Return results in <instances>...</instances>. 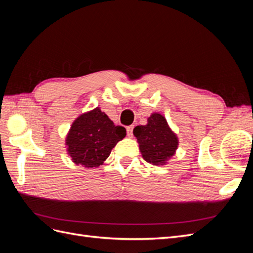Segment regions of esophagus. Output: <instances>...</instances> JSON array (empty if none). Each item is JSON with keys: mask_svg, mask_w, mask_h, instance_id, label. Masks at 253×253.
<instances>
[{"mask_svg": "<svg viewBox=\"0 0 253 253\" xmlns=\"http://www.w3.org/2000/svg\"><path fill=\"white\" fill-rule=\"evenodd\" d=\"M133 128H134V126H126V133H127L128 137H132L133 136Z\"/></svg>", "mask_w": 253, "mask_h": 253, "instance_id": "obj_1", "label": "esophagus"}]
</instances>
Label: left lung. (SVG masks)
Masks as SVG:
<instances>
[{
  "label": "left lung",
  "mask_w": 253,
  "mask_h": 253,
  "mask_svg": "<svg viewBox=\"0 0 253 253\" xmlns=\"http://www.w3.org/2000/svg\"><path fill=\"white\" fill-rule=\"evenodd\" d=\"M133 134L143 159L155 166L165 165L178 147L177 136L171 131L163 115L157 113L151 115L145 126H136Z\"/></svg>",
  "instance_id": "1"
}]
</instances>
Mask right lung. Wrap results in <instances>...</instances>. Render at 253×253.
<instances>
[{
    "instance_id": "obj_1",
    "label": "right lung",
    "mask_w": 253,
    "mask_h": 253,
    "mask_svg": "<svg viewBox=\"0 0 253 253\" xmlns=\"http://www.w3.org/2000/svg\"><path fill=\"white\" fill-rule=\"evenodd\" d=\"M126 135L124 126H115L108 115L96 108L73 122L66 137L67 152L76 165L97 168Z\"/></svg>"
}]
</instances>
